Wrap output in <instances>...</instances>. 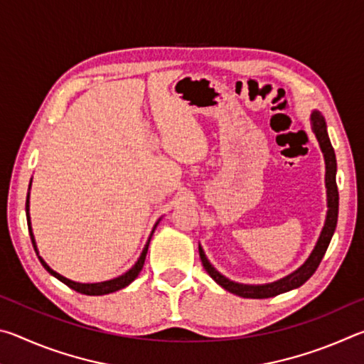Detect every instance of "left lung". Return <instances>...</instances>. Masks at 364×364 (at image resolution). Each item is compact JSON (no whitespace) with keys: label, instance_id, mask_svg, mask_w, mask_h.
<instances>
[{"label":"left lung","instance_id":"left-lung-1","mask_svg":"<svg viewBox=\"0 0 364 364\" xmlns=\"http://www.w3.org/2000/svg\"><path fill=\"white\" fill-rule=\"evenodd\" d=\"M311 128L313 133L316 134L318 143L321 146V151L324 154V160H326V188H328V217H326V223L321 231V236L318 239V244L315 250L311 252V255L308 260L301 264V267L294 271L292 274L286 276L276 282H271V284H263V286H249V284H237V282H232L228 278H225L223 274H220L217 269H215L210 262L207 260V257L204 254V250L199 247V255L202 264L210 278L220 284L223 289H226L228 292L236 294L239 297L244 299H268V297H274V295H279L282 292L292 291L295 287H300L304 282L311 278V274L315 273L316 268L321 263L323 257L328 250V245L332 239V234L336 231V225H337V215H338V191H337V183H336V171H337V162H336V154H334V147H332L329 136H328V130H326V122L323 119V115L319 112H313L311 114Z\"/></svg>","mask_w":364,"mask_h":364}]
</instances>
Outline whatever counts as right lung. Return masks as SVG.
Returning <instances> with one entry per match:
<instances>
[{
	"mask_svg": "<svg viewBox=\"0 0 364 364\" xmlns=\"http://www.w3.org/2000/svg\"><path fill=\"white\" fill-rule=\"evenodd\" d=\"M26 212H27V225H28V232H30V239H32V244H33V249L36 252V255H38V250H36V245H35V239H33V232H32V228H30V215H28V196H27V202H26ZM151 241V237H149ZM149 241H147L146 247L143 250V254H141V257L138 258V262L134 263V267L127 271L125 274L119 276V278L115 279H110V281H104V282H95V284H82V282H75V281H70L64 278V276H60L59 273H56V271L51 269L48 267V264L45 263V260H43L41 257L40 262L43 267H45V269L48 271L49 274H53L54 278H58L60 282H64L65 286H69L70 289H73V291H77L80 294H85V295H104V294H110V292H115V291H120V289L127 287L130 282H133L134 279L138 278L139 271L143 269V264H144V260H146V254H147V247H149Z\"/></svg>",
	"mask_w": 364,
	"mask_h": 364,
	"instance_id": "add662e5",
	"label": "right lung"
}]
</instances>
